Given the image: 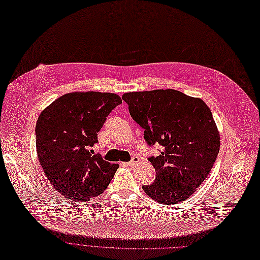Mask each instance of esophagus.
Returning a JSON list of instances; mask_svg holds the SVG:
<instances>
[{"label": "esophagus", "instance_id": "34e87169", "mask_svg": "<svg viewBox=\"0 0 260 260\" xmlns=\"http://www.w3.org/2000/svg\"><path fill=\"white\" fill-rule=\"evenodd\" d=\"M139 161H140V158L138 156H134L131 159V161H128V165H131V166H135V165H137Z\"/></svg>", "mask_w": 260, "mask_h": 260}]
</instances>
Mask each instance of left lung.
<instances>
[{"label": "left lung", "mask_w": 260, "mask_h": 260, "mask_svg": "<svg viewBox=\"0 0 260 260\" xmlns=\"http://www.w3.org/2000/svg\"><path fill=\"white\" fill-rule=\"evenodd\" d=\"M122 100L146 143L162 146L148 158L156 177L142 186L144 192L162 204L184 201L207 177L220 150L211 111L202 100L173 89L128 92Z\"/></svg>", "instance_id": "left-lung-1"}]
</instances>
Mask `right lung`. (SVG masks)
Instances as JSON below:
<instances>
[{"instance_id":"obj_1","label":"right lung","mask_w":260,"mask_h":260,"mask_svg":"<svg viewBox=\"0 0 260 260\" xmlns=\"http://www.w3.org/2000/svg\"><path fill=\"white\" fill-rule=\"evenodd\" d=\"M121 99L114 93L73 92L57 99L39 115L36 149L40 166L56 190L74 201L104 193L117 164L91 154L98 133Z\"/></svg>"}]
</instances>
